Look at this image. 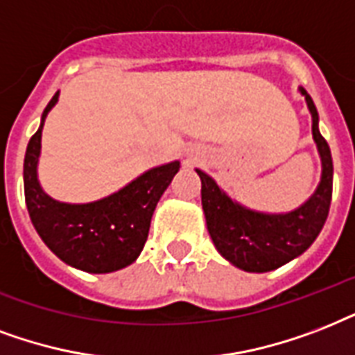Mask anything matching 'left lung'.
I'll return each mask as SVG.
<instances>
[{
  "instance_id": "left-lung-1",
  "label": "left lung",
  "mask_w": 355,
  "mask_h": 355,
  "mask_svg": "<svg viewBox=\"0 0 355 355\" xmlns=\"http://www.w3.org/2000/svg\"><path fill=\"white\" fill-rule=\"evenodd\" d=\"M306 96L313 118V139L317 142L322 178L317 191L304 205L283 215H266L233 202L213 178L196 170L202 180V205L209 235L216 250L232 265L246 272H270L302 255L318 237L328 218L334 187V163L326 139L318 131V112L311 96Z\"/></svg>"
}]
</instances>
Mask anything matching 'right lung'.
Returning a JSON list of instances; mask_svg holds the SVG:
<instances>
[{
  "label": "right lung",
  "mask_w": 355,
  "mask_h": 355,
  "mask_svg": "<svg viewBox=\"0 0 355 355\" xmlns=\"http://www.w3.org/2000/svg\"><path fill=\"white\" fill-rule=\"evenodd\" d=\"M57 100L59 92L44 109L40 128L29 140L24 159V191L33 226L66 265L92 274L120 270L144 248L155 205L178 174L180 161L148 170L98 202H57L42 191L37 175L44 120Z\"/></svg>",
  "instance_id": "right-lung-1"
}]
</instances>
